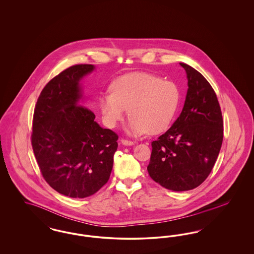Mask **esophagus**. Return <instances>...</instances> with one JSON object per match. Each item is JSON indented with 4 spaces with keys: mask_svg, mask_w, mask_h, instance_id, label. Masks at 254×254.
<instances>
[{
    "mask_svg": "<svg viewBox=\"0 0 254 254\" xmlns=\"http://www.w3.org/2000/svg\"><path fill=\"white\" fill-rule=\"evenodd\" d=\"M121 143L124 145H134V142L127 140V139H121Z\"/></svg>",
    "mask_w": 254,
    "mask_h": 254,
    "instance_id": "obj_1",
    "label": "esophagus"
}]
</instances>
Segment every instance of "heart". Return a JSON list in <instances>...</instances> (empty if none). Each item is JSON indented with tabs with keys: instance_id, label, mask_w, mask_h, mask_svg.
I'll use <instances>...</instances> for the list:
<instances>
[{
	"instance_id": "1",
	"label": "heart",
	"mask_w": 254,
	"mask_h": 254,
	"mask_svg": "<svg viewBox=\"0 0 254 254\" xmlns=\"http://www.w3.org/2000/svg\"><path fill=\"white\" fill-rule=\"evenodd\" d=\"M109 90L99 99L105 122L109 127H115L127 109L130 117L126 131L129 135L165 131L180 102L178 85L151 73L125 74L112 82Z\"/></svg>"
}]
</instances>
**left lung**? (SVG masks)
<instances>
[{
  "mask_svg": "<svg viewBox=\"0 0 254 254\" xmlns=\"http://www.w3.org/2000/svg\"><path fill=\"white\" fill-rule=\"evenodd\" d=\"M188 92L180 116L151 143L147 171L152 180L173 191L200 186L213 168L223 142V118L217 96L205 77L180 63Z\"/></svg>",
  "mask_w": 254,
  "mask_h": 254,
  "instance_id": "1",
  "label": "left lung"
}]
</instances>
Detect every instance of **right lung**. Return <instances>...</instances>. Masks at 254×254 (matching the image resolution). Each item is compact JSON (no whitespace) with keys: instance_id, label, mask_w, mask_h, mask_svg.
<instances>
[{"instance_id":"add662e5","label":"right lung","mask_w":254,"mask_h":254,"mask_svg":"<svg viewBox=\"0 0 254 254\" xmlns=\"http://www.w3.org/2000/svg\"><path fill=\"white\" fill-rule=\"evenodd\" d=\"M94 69L76 64L61 72L44 87L34 110L31 144L42 175L71 198L93 195L107 184L118 147V135L81 106V80Z\"/></svg>"}]
</instances>
